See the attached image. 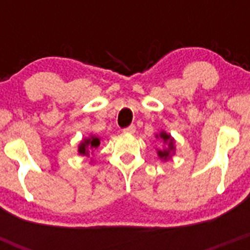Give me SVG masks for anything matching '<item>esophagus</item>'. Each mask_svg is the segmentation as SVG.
<instances>
[{"label":"esophagus","mask_w":250,"mask_h":250,"mask_svg":"<svg viewBox=\"0 0 250 250\" xmlns=\"http://www.w3.org/2000/svg\"><path fill=\"white\" fill-rule=\"evenodd\" d=\"M135 130H136L135 125H130V126L124 129V132H130V134H132V132H135Z\"/></svg>","instance_id":"1"}]
</instances>
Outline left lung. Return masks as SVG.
<instances>
[{
    "instance_id": "1",
    "label": "left lung",
    "mask_w": 250,
    "mask_h": 250,
    "mask_svg": "<svg viewBox=\"0 0 250 250\" xmlns=\"http://www.w3.org/2000/svg\"><path fill=\"white\" fill-rule=\"evenodd\" d=\"M159 138L167 144V147H165L164 150H158V155L159 158L167 161V159H170V156L173 155L174 150H175V146H174V139L170 136V134H167L165 131H161L160 134H159Z\"/></svg>"
}]
</instances>
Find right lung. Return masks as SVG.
<instances>
[{"instance_id": "1", "label": "right lung", "mask_w": 250, "mask_h": 250, "mask_svg": "<svg viewBox=\"0 0 250 250\" xmlns=\"http://www.w3.org/2000/svg\"><path fill=\"white\" fill-rule=\"evenodd\" d=\"M99 145H100V138H98V136L91 135L90 138L83 139L81 141V144L79 145V154L89 156L90 151H94L95 149H98Z\"/></svg>"}]
</instances>
